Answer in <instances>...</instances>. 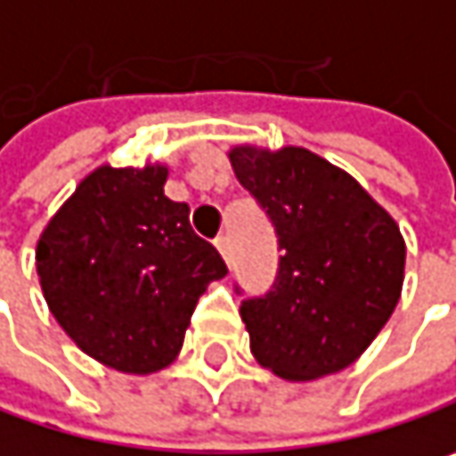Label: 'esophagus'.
<instances>
[{
	"label": "esophagus",
	"mask_w": 456,
	"mask_h": 456,
	"mask_svg": "<svg viewBox=\"0 0 456 456\" xmlns=\"http://www.w3.org/2000/svg\"><path fill=\"white\" fill-rule=\"evenodd\" d=\"M214 242H216L219 253L224 256V261H229V253H232V248H229V237H227V234H219V237H216Z\"/></svg>",
	"instance_id": "1"
}]
</instances>
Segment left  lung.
I'll use <instances>...</instances> for the list:
<instances>
[{
    "mask_svg": "<svg viewBox=\"0 0 456 456\" xmlns=\"http://www.w3.org/2000/svg\"><path fill=\"white\" fill-rule=\"evenodd\" d=\"M227 155L282 250L274 290L240 306L256 362L290 383L351 367L402 298V229L348 171L306 147L234 144Z\"/></svg>",
    "mask_w": 456,
    "mask_h": 456,
    "instance_id": "8db88e82",
    "label": "left lung"
}]
</instances>
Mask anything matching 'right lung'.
Here are the masks:
<instances>
[{
  "label": "right lung",
  "instance_id": "right-lung-1",
  "mask_svg": "<svg viewBox=\"0 0 456 456\" xmlns=\"http://www.w3.org/2000/svg\"><path fill=\"white\" fill-rule=\"evenodd\" d=\"M166 163H105L37 242L52 317L84 354L126 375L168 367L198 298L227 274L219 250L190 227V206L166 198Z\"/></svg>",
  "mask_w": 456,
  "mask_h": 456
}]
</instances>
